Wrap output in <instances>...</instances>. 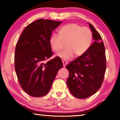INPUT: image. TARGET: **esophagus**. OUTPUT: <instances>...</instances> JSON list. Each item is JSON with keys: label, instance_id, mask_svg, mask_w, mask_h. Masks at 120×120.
I'll return each instance as SVG.
<instances>
[{"label": "esophagus", "instance_id": "esophagus-1", "mask_svg": "<svg viewBox=\"0 0 120 120\" xmlns=\"http://www.w3.org/2000/svg\"><path fill=\"white\" fill-rule=\"evenodd\" d=\"M62 63H63V65H64V67H66V65L68 63L67 61L64 60H62Z\"/></svg>", "mask_w": 120, "mask_h": 120}]
</instances>
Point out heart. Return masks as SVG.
<instances>
[{
    "instance_id": "b5f03b06",
    "label": "heart",
    "mask_w": 120,
    "mask_h": 120,
    "mask_svg": "<svg viewBox=\"0 0 120 120\" xmlns=\"http://www.w3.org/2000/svg\"><path fill=\"white\" fill-rule=\"evenodd\" d=\"M58 33H53L50 38V44L54 51H59L66 42L67 48L56 54V56L69 59L75 55L79 56L85 54L92 45V31L87 27L76 23L68 24L60 28Z\"/></svg>"
}]
</instances>
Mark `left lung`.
<instances>
[{
  "label": "left lung",
  "instance_id": "1",
  "mask_svg": "<svg viewBox=\"0 0 120 120\" xmlns=\"http://www.w3.org/2000/svg\"><path fill=\"white\" fill-rule=\"evenodd\" d=\"M95 42L88 50L68 64L67 84L70 93L78 98L92 96L100 88L106 68L105 46L100 34L89 24Z\"/></svg>",
  "mask_w": 120,
  "mask_h": 120
}]
</instances>
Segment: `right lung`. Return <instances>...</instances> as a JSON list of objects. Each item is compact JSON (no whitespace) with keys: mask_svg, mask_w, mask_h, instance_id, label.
<instances>
[{"mask_svg":"<svg viewBox=\"0 0 120 120\" xmlns=\"http://www.w3.org/2000/svg\"><path fill=\"white\" fill-rule=\"evenodd\" d=\"M61 23L36 20L25 28L16 44V73L22 89L30 96L41 97L48 94L58 70L63 67L59 56L44 62L53 54L50 38L52 31Z\"/></svg>","mask_w":120,"mask_h":120,"instance_id":"1","label":"right lung"}]
</instances>
